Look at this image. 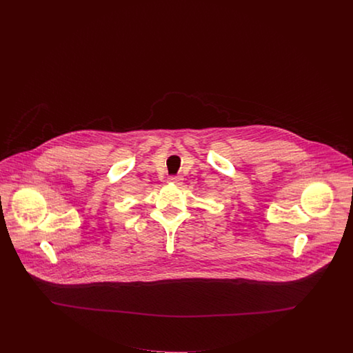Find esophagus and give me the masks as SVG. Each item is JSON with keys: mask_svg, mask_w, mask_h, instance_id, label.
I'll use <instances>...</instances> for the list:
<instances>
[{"mask_svg": "<svg viewBox=\"0 0 353 353\" xmlns=\"http://www.w3.org/2000/svg\"><path fill=\"white\" fill-rule=\"evenodd\" d=\"M181 180H183V179H181L180 176H169V177H168V181L172 183V184H180Z\"/></svg>", "mask_w": 353, "mask_h": 353, "instance_id": "34e87169", "label": "esophagus"}]
</instances>
